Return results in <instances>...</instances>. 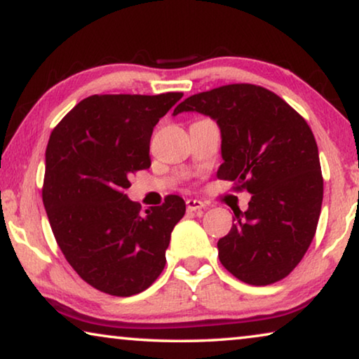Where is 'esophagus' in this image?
<instances>
[{
	"instance_id": "1",
	"label": "esophagus",
	"mask_w": 359,
	"mask_h": 359,
	"mask_svg": "<svg viewBox=\"0 0 359 359\" xmlns=\"http://www.w3.org/2000/svg\"><path fill=\"white\" fill-rule=\"evenodd\" d=\"M204 207H205V204L199 199H188V201H186V209H188V212L202 210Z\"/></svg>"
}]
</instances>
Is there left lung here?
<instances>
[{
  "instance_id": "1",
  "label": "left lung",
  "mask_w": 359,
  "mask_h": 359,
  "mask_svg": "<svg viewBox=\"0 0 359 359\" xmlns=\"http://www.w3.org/2000/svg\"><path fill=\"white\" fill-rule=\"evenodd\" d=\"M183 111L214 119L223 158L217 178L251 194L248 210L235 212L236 223L217 243L223 267L257 287L287 277L313 241L324 196L308 123L273 92L252 84L196 93L173 116Z\"/></svg>"
}]
</instances>
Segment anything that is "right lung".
Listing matches in <instances>:
<instances>
[{"instance_id":"add662e5","label":"right lung","mask_w":359,"mask_h":359,"mask_svg":"<svg viewBox=\"0 0 359 359\" xmlns=\"http://www.w3.org/2000/svg\"><path fill=\"white\" fill-rule=\"evenodd\" d=\"M181 97H87L50 136L41 196L51 230L71 267L103 293H141L167 262L184 201L168 196L163 205L141 212L124 191L129 176L150 167L155 124Z\"/></svg>"}]
</instances>
